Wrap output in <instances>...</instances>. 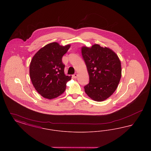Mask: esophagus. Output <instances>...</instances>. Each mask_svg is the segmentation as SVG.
<instances>
[{"mask_svg": "<svg viewBox=\"0 0 151 151\" xmlns=\"http://www.w3.org/2000/svg\"><path fill=\"white\" fill-rule=\"evenodd\" d=\"M78 76V75L77 73H75L74 75H73V78H75V79L77 78Z\"/></svg>", "mask_w": 151, "mask_h": 151, "instance_id": "esophagus-1", "label": "esophagus"}]
</instances>
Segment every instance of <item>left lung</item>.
Segmentation results:
<instances>
[{
    "mask_svg": "<svg viewBox=\"0 0 151 151\" xmlns=\"http://www.w3.org/2000/svg\"><path fill=\"white\" fill-rule=\"evenodd\" d=\"M81 53L89 76L85 92L93 100H106L115 92L121 78L119 58L114 51L99 44L82 46Z\"/></svg>",
    "mask_w": 151,
    "mask_h": 151,
    "instance_id": "1",
    "label": "left lung"
}]
</instances>
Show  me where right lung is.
<instances>
[{
    "mask_svg": "<svg viewBox=\"0 0 151 151\" xmlns=\"http://www.w3.org/2000/svg\"><path fill=\"white\" fill-rule=\"evenodd\" d=\"M70 46V44L49 43L38 51L30 62L29 75L32 84L45 99L51 100L60 96L71 79V76L65 75L62 60Z\"/></svg>",
    "mask_w": 151,
    "mask_h": 151,
    "instance_id": "add662e5",
    "label": "right lung"
}]
</instances>
